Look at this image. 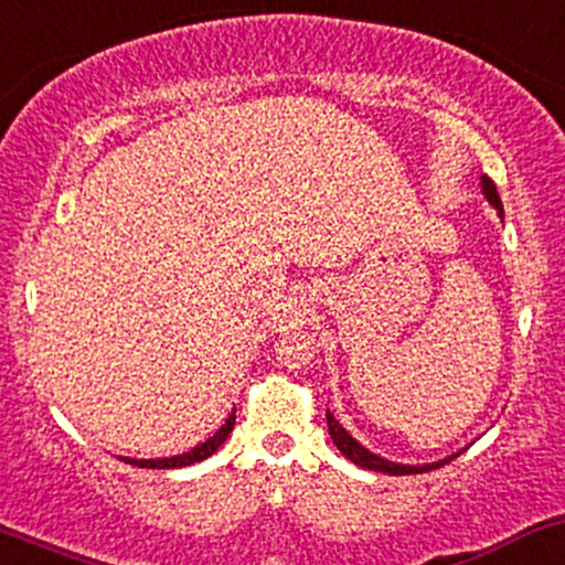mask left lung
I'll list each match as a JSON object with an SVG mask.
<instances>
[{"label": "left lung", "mask_w": 565, "mask_h": 565, "mask_svg": "<svg viewBox=\"0 0 565 565\" xmlns=\"http://www.w3.org/2000/svg\"><path fill=\"white\" fill-rule=\"evenodd\" d=\"M480 184H482V195L488 198V203H493L495 212H499V216H504V206H501V198H499V192H495L493 179L482 177ZM327 429H330L332 443L338 445L340 454L349 458V461L356 463V467L373 469V472H383V475H420V472H431V469H437V467H445V463H448L450 458H456V456H450V458H445V461L424 463V467H411V463L386 461V458L370 454V450L364 448V445H359L356 439H353L351 434L345 431L343 426H340V420H334V415L330 411H327Z\"/></svg>", "instance_id": "1"}]
</instances>
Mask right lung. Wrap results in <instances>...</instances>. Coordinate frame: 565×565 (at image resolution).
<instances>
[{
  "label": "right lung",
  "instance_id": "obj_1",
  "mask_svg": "<svg viewBox=\"0 0 565 565\" xmlns=\"http://www.w3.org/2000/svg\"><path fill=\"white\" fill-rule=\"evenodd\" d=\"M233 424H235V413L227 415L225 424L216 429L212 437L206 439V443L195 445V448L188 450V454L182 456H171V458H122V461L134 463V467H141V469H179V467H190V463H198L203 461V458H209L212 454H216V448H220L222 443L227 439V434L233 431Z\"/></svg>",
  "mask_w": 565,
  "mask_h": 565
}]
</instances>
